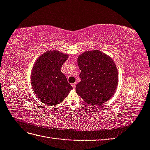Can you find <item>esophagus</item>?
Segmentation results:
<instances>
[{
    "mask_svg": "<svg viewBox=\"0 0 150 150\" xmlns=\"http://www.w3.org/2000/svg\"><path fill=\"white\" fill-rule=\"evenodd\" d=\"M76 83L72 84V88H73V89H75V88H76Z\"/></svg>",
    "mask_w": 150,
    "mask_h": 150,
    "instance_id": "esophagus-1",
    "label": "esophagus"
}]
</instances>
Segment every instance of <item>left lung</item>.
<instances>
[{
	"label": "left lung",
	"mask_w": 150,
	"mask_h": 150,
	"mask_svg": "<svg viewBox=\"0 0 150 150\" xmlns=\"http://www.w3.org/2000/svg\"><path fill=\"white\" fill-rule=\"evenodd\" d=\"M81 81L76 91L91 106L108 101L116 91L118 73L111 57L99 50L88 51L78 58Z\"/></svg>",
	"instance_id": "1"
}]
</instances>
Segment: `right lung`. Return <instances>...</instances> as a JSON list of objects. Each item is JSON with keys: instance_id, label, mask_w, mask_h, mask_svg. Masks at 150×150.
<instances>
[{"instance_id": "add662e5", "label": "right lung", "mask_w": 150, "mask_h": 150, "mask_svg": "<svg viewBox=\"0 0 150 150\" xmlns=\"http://www.w3.org/2000/svg\"><path fill=\"white\" fill-rule=\"evenodd\" d=\"M68 56L56 50L47 51L38 57L33 66L32 88L40 101L49 106L62 103L72 89L61 71Z\"/></svg>"}]
</instances>
